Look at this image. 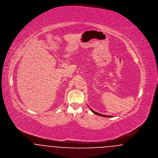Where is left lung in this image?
Instances as JSON below:
<instances>
[{
	"mask_svg": "<svg viewBox=\"0 0 158 158\" xmlns=\"http://www.w3.org/2000/svg\"><path fill=\"white\" fill-rule=\"evenodd\" d=\"M89 108H90V110L92 111V112L94 113V114H96V115H100V116H101V117H112V116H110V115H103V114H99V113H97V112L94 111L93 110H92V109L90 108V107H89Z\"/></svg>",
	"mask_w": 158,
	"mask_h": 158,
	"instance_id": "1",
	"label": "left lung"
}]
</instances>
